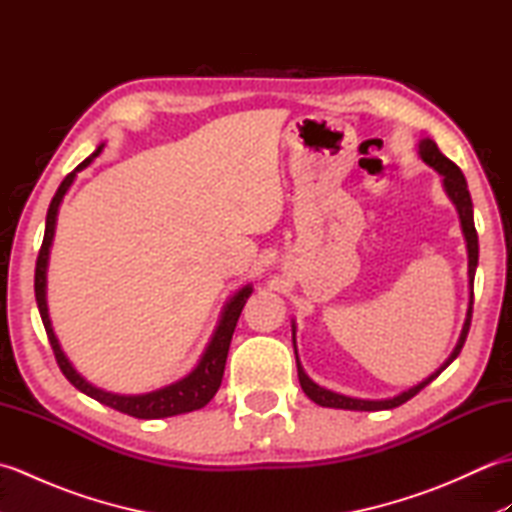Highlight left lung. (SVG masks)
<instances>
[{
  "label": "left lung",
  "mask_w": 512,
  "mask_h": 512,
  "mask_svg": "<svg viewBox=\"0 0 512 512\" xmlns=\"http://www.w3.org/2000/svg\"><path fill=\"white\" fill-rule=\"evenodd\" d=\"M418 156L442 176V187H444V191H447L449 200L455 204V211H458V215H460V226H462V233H464V239H466V253H469V290L471 292H469V308H466V319H464V325H462L460 339H458V343H455L453 352H451L447 361H444L431 376L424 378L422 383L413 385L405 391H400V394L394 396V398L367 400V398H352V396H345V394H336V391H332V389H325V387L317 385L306 372H303V367L299 363V354H297V325H295V321H292V347H295L297 374H299L301 389L306 391V396L312 402H317V405H321V407L350 409V411H383V409L400 407L402 402H407L409 398L416 396L420 389L427 387L431 380H436L444 372V369H447L455 361V358H458V354L462 352V345L466 341V334H469L471 314H473V281H475L477 257H480V246H477V231H475V222H473L471 193H469V187H466L464 173L460 171V167L455 165V162H451L447 156H444L431 138H420L418 140Z\"/></svg>",
  "instance_id": "obj_1"
}]
</instances>
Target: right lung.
<instances>
[{
  "instance_id": "add662e5",
  "label": "right lung",
  "mask_w": 512,
  "mask_h": 512,
  "mask_svg": "<svg viewBox=\"0 0 512 512\" xmlns=\"http://www.w3.org/2000/svg\"><path fill=\"white\" fill-rule=\"evenodd\" d=\"M103 147L105 145L96 147V151L90 158H85L79 167L65 176L61 187L57 189V193H54L48 215H46V233H43V244H41L39 257H37V268H35V297H37L43 328H46L48 341L52 345L54 358H57L63 376L68 378L76 389L83 391L85 396L99 400L101 405H107L121 413H127V416H134L140 420H156V418H171V416H180V413L202 409L204 405H209L211 398L217 394V389H220V385H222L224 365H226L228 347H231L235 325H237L239 314H242V308L246 306V299L250 297V292H253V286L250 284L239 288L235 295L224 303L220 321H217L211 341L204 347L198 365H195L187 376L176 380V383L165 385V387L154 389V391H147V394H114V391H105L101 387L88 383V380L76 372L74 365L70 363V358L65 356V352L59 345L57 334H54V330H52L50 314H48V301H46V288H48V259H50V248H52V239H54V228H57L59 206L65 198V193H68V189L72 187L76 173L83 171L88 165H92L94 158L103 151Z\"/></svg>"
}]
</instances>
